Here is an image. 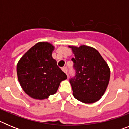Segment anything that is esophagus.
<instances>
[{
    "label": "esophagus",
    "mask_w": 129,
    "mask_h": 129,
    "mask_svg": "<svg viewBox=\"0 0 129 129\" xmlns=\"http://www.w3.org/2000/svg\"><path fill=\"white\" fill-rule=\"evenodd\" d=\"M62 71H63L68 76V74H67V72H68V69H67V67H63V68H62Z\"/></svg>",
    "instance_id": "34e87169"
}]
</instances>
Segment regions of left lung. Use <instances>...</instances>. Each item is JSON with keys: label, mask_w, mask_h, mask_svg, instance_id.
<instances>
[{"label": "left lung", "mask_w": 129, "mask_h": 129, "mask_svg": "<svg viewBox=\"0 0 129 129\" xmlns=\"http://www.w3.org/2000/svg\"><path fill=\"white\" fill-rule=\"evenodd\" d=\"M76 75L70 79L73 95L85 103L98 101L104 94L110 79V68L98 51L90 46H69Z\"/></svg>", "instance_id": "obj_1"}]
</instances>
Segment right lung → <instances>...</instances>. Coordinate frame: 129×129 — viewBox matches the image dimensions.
Returning <instances> with one entry per match:
<instances>
[{"label":"right lung","mask_w":129,"mask_h":129,"mask_svg":"<svg viewBox=\"0 0 129 129\" xmlns=\"http://www.w3.org/2000/svg\"><path fill=\"white\" fill-rule=\"evenodd\" d=\"M54 46L47 42L35 44L19 60L18 79L23 90L32 98L44 100L55 94L67 78L52 57Z\"/></svg>","instance_id":"obj_1"}]
</instances>
